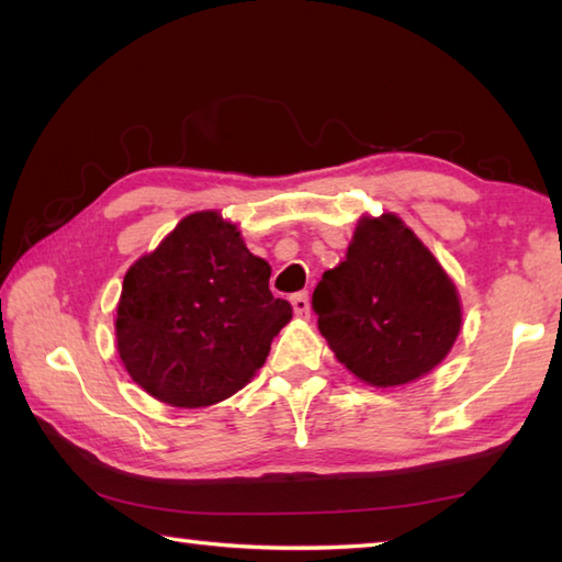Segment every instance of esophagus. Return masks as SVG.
Here are the masks:
<instances>
[{"mask_svg": "<svg viewBox=\"0 0 562 562\" xmlns=\"http://www.w3.org/2000/svg\"><path fill=\"white\" fill-rule=\"evenodd\" d=\"M290 302L294 306V314L296 316H310V294L296 292V294H292Z\"/></svg>", "mask_w": 562, "mask_h": 562, "instance_id": "1", "label": "esophagus"}]
</instances>
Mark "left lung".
Returning a JSON list of instances; mask_svg holds the SVG:
<instances>
[{
  "label": "left lung",
  "mask_w": 562,
  "mask_h": 562,
  "mask_svg": "<svg viewBox=\"0 0 562 562\" xmlns=\"http://www.w3.org/2000/svg\"><path fill=\"white\" fill-rule=\"evenodd\" d=\"M336 358L375 387L431 372L460 331L456 284L394 214L362 218L338 268L312 294Z\"/></svg>",
  "instance_id": "left-lung-1"
}]
</instances>
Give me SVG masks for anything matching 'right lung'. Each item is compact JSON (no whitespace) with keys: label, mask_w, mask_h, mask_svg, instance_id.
<instances>
[{"label":"right lung","mask_w":562,"mask_h":562,"mask_svg":"<svg viewBox=\"0 0 562 562\" xmlns=\"http://www.w3.org/2000/svg\"><path fill=\"white\" fill-rule=\"evenodd\" d=\"M270 266L216 212L184 216L128 268L116 306V348L128 375L170 406L216 404L262 368L292 318L274 300Z\"/></svg>","instance_id":"obj_1"}]
</instances>
